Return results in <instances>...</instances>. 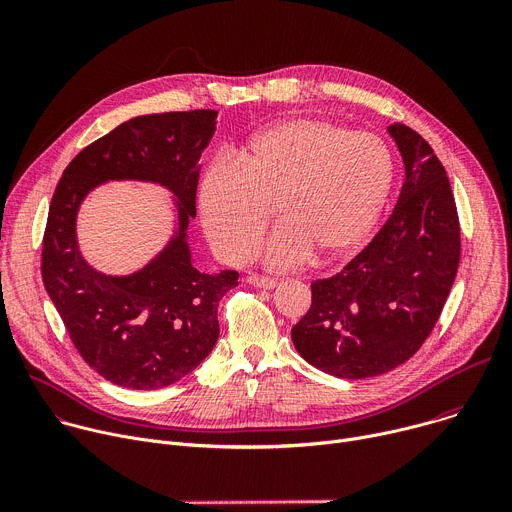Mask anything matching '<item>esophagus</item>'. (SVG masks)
<instances>
[{
    "label": "esophagus",
    "mask_w": 512,
    "mask_h": 512,
    "mask_svg": "<svg viewBox=\"0 0 512 512\" xmlns=\"http://www.w3.org/2000/svg\"><path fill=\"white\" fill-rule=\"evenodd\" d=\"M247 281H249L251 285L263 287V289H273V287H277V283H279L275 277H267V275H259V273H251V275L247 277Z\"/></svg>",
    "instance_id": "obj_1"
}]
</instances>
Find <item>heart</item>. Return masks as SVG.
Masks as SVG:
<instances>
[{"label":"heart","instance_id":"1","mask_svg":"<svg viewBox=\"0 0 512 512\" xmlns=\"http://www.w3.org/2000/svg\"><path fill=\"white\" fill-rule=\"evenodd\" d=\"M393 186L387 143L324 119H287L253 135L231 160L206 166L198 186L204 231L229 263L247 261L273 206L281 225L263 255L273 267L320 263L358 251Z\"/></svg>","mask_w":512,"mask_h":512}]
</instances>
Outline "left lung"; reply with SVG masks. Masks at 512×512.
<instances>
[{
  "label": "left lung",
  "instance_id": "obj_1",
  "mask_svg": "<svg viewBox=\"0 0 512 512\" xmlns=\"http://www.w3.org/2000/svg\"><path fill=\"white\" fill-rule=\"evenodd\" d=\"M405 164L383 229L340 273L312 283V306L291 328L312 367L369 379L409 360L431 334L460 265V221L446 168L407 125H391Z\"/></svg>",
  "mask_w": 512,
  "mask_h": 512
}]
</instances>
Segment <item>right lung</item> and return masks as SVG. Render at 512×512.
I'll return each mask as SVG.
<instances>
[{"mask_svg": "<svg viewBox=\"0 0 512 512\" xmlns=\"http://www.w3.org/2000/svg\"><path fill=\"white\" fill-rule=\"evenodd\" d=\"M216 115L196 109L133 117L87 145L54 190L42 241L44 287L83 360L113 385L168 387L194 371L218 340V302L239 283V273L198 271L186 245L198 160ZM107 179L158 181L179 198V235L127 278L95 272L76 245L78 206Z\"/></svg>", "mask_w": 512, "mask_h": 512, "instance_id": "1", "label": "right lung"}]
</instances>
